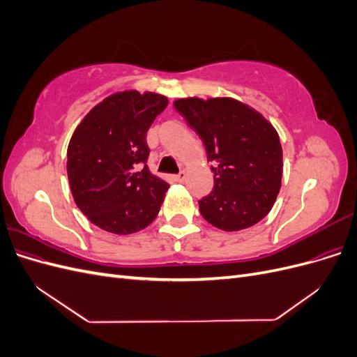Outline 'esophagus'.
<instances>
[{"mask_svg": "<svg viewBox=\"0 0 357 357\" xmlns=\"http://www.w3.org/2000/svg\"><path fill=\"white\" fill-rule=\"evenodd\" d=\"M185 178H186V172H185V171H180L177 176H174V180L178 181V183H181Z\"/></svg>", "mask_w": 357, "mask_h": 357, "instance_id": "1", "label": "esophagus"}]
</instances>
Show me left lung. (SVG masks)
Instances as JSON below:
<instances>
[{
    "mask_svg": "<svg viewBox=\"0 0 357 357\" xmlns=\"http://www.w3.org/2000/svg\"><path fill=\"white\" fill-rule=\"evenodd\" d=\"M174 107L214 164V188L198 201L202 218L229 232L261 222L282 186L283 150L274 126L232 98H183Z\"/></svg>",
    "mask_w": 357,
    "mask_h": 357,
    "instance_id": "left-lung-1",
    "label": "left lung"
}]
</instances>
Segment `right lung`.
I'll list each match as a JSON object with an SVG mask.
<instances>
[{
  "instance_id": "right-lung-1",
  "label": "right lung",
  "mask_w": 357,
  "mask_h": 357,
  "mask_svg": "<svg viewBox=\"0 0 357 357\" xmlns=\"http://www.w3.org/2000/svg\"><path fill=\"white\" fill-rule=\"evenodd\" d=\"M168 100L153 92H117L84 116L70 139L73 198L98 228L128 235L158 215L169 185L149 171L146 135Z\"/></svg>"
}]
</instances>
